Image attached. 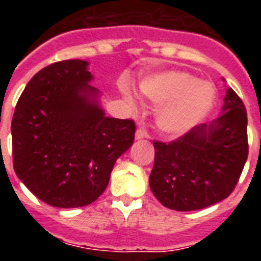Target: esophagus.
Here are the masks:
<instances>
[{
  "mask_svg": "<svg viewBox=\"0 0 261 261\" xmlns=\"http://www.w3.org/2000/svg\"><path fill=\"white\" fill-rule=\"evenodd\" d=\"M136 140H142V138H146L147 137V132L145 130L144 128H138L137 130H136Z\"/></svg>",
  "mask_w": 261,
  "mask_h": 261,
  "instance_id": "esophagus-1",
  "label": "esophagus"
}]
</instances>
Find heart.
I'll use <instances>...</instances> for the list:
<instances>
[{
	"mask_svg": "<svg viewBox=\"0 0 261 261\" xmlns=\"http://www.w3.org/2000/svg\"><path fill=\"white\" fill-rule=\"evenodd\" d=\"M140 90L150 102L161 103L155 111V124L161 132L171 137L186 135L209 114L216 100V90L206 81L179 70H166L147 75ZM123 93L129 106L135 98L129 87Z\"/></svg>",
	"mask_w": 261,
	"mask_h": 261,
	"instance_id": "b5f03b06",
	"label": "heart"
}]
</instances>
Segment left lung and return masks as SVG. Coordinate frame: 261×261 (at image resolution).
I'll return each instance as SVG.
<instances>
[{"mask_svg": "<svg viewBox=\"0 0 261 261\" xmlns=\"http://www.w3.org/2000/svg\"><path fill=\"white\" fill-rule=\"evenodd\" d=\"M225 82V80H223ZM149 184L163 206L199 211L225 200L239 180L247 161V112L231 87L220 116L192 128L176 141H154Z\"/></svg>", "mask_w": 261, "mask_h": 261, "instance_id": "1", "label": "left lung"}]
</instances>
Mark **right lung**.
I'll return each instance as SVG.
<instances>
[{"label": "right lung", "mask_w": 261, "mask_h": 261, "mask_svg": "<svg viewBox=\"0 0 261 261\" xmlns=\"http://www.w3.org/2000/svg\"><path fill=\"white\" fill-rule=\"evenodd\" d=\"M93 80L89 61L55 62L31 78L14 112V171L56 208L95 201L135 140L133 120L106 116Z\"/></svg>", "instance_id": "right-lung-1"}]
</instances>
